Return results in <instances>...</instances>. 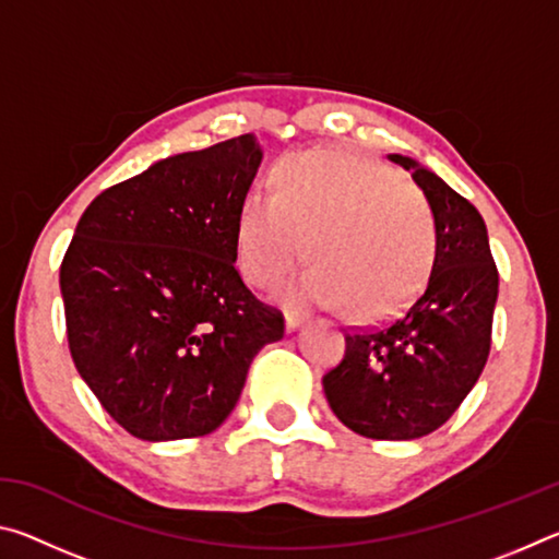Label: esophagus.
Returning <instances> with one entry per match:
<instances>
[{
    "instance_id": "34e87169",
    "label": "esophagus",
    "mask_w": 559,
    "mask_h": 559,
    "mask_svg": "<svg viewBox=\"0 0 559 559\" xmlns=\"http://www.w3.org/2000/svg\"><path fill=\"white\" fill-rule=\"evenodd\" d=\"M302 323H306V316H302V313H286V328L288 330H296Z\"/></svg>"
}]
</instances>
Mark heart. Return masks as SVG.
I'll list each match as a JSON object with an SVG mask.
<instances>
[{"instance_id":"1","label":"heart","mask_w":559,"mask_h":559,"mask_svg":"<svg viewBox=\"0 0 559 559\" xmlns=\"http://www.w3.org/2000/svg\"><path fill=\"white\" fill-rule=\"evenodd\" d=\"M253 189L236 226L239 266L269 288L300 261L290 302L382 318L409 302L437 259V224L419 189L394 169L347 153H296Z\"/></svg>"}]
</instances>
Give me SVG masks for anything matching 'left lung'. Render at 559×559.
I'll return each instance as SVG.
<instances>
[{
    "label": "left lung",
    "mask_w": 559,
    "mask_h": 559,
    "mask_svg": "<svg viewBox=\"0 0 559 559\" xmlns=\"http://www.w3.org/2000/svg\"><path fill=\"white\" fill-rule=\"evenodd\" d=\"M421 187L437 224L427 286L380 328L345 335L323 374L330 409L359 437L409 441L437 431L478 382L490 353L498 269L484 216L412 157L390 155Z\"/></svg>",
    "instance_id": "1"
}]
</instances>
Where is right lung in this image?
Returning <instances> with one entry per match:
<instances>
[{
  "label": "right lung",
  "mask_w": 559,
  "mask_h": 559,
  "mask_svg": "<svg viewBox=\"0 0 559 559\" xmlns=\"http://www.w3.org/2000/svg\"><path fill=\"white\" fill-rule=\"evenodd\" d=\"M261 165L239 135L159 159L83 212L61 261L73 365L143 441L212 433L239 402L283 313L236 271V226Z\"/></svg>",
  "instance_id": "obj_1"
}]
</instances>
